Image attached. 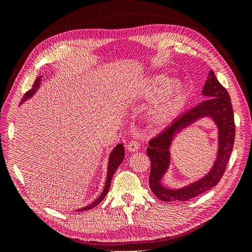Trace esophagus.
<instances>
[{
  "label": "esophagus",
  "mask_w": 252,
  "mask_h": 252,
  "mask_svg": "<svg viewBox=\"0 0 252 252\" xmlns=\"http://www.w3.org/2000/svg\"><path fill=\"white\" fill-rule=\"evenodd\" d=\"M140 148V144H139V142L138 141H134V140H132V141H130L128 143V145H127V150L129 151V152H134V151H138V149Z\"/></svg>",
  "instance_id": "obj_1"
}]
</instances>
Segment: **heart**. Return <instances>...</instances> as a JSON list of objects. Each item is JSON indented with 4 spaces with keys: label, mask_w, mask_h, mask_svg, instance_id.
Returning a JSON list of instances; mask_svg holds the SVG:
<instances>
[{
    "label": "heart",
    "mask_w": 252,
    "mask_h": 252,
    "mask_svg": "<svg viewBox=\"0 0 252 252\" xmlns=\"http://www.w3.org/2000/svg\"><path fill=\"white\" fill-rule=\"evenodd\" d=\"M158 96L149 110V118L156 125H164L181 111L186 102V87L181 80H171L166 74H156L134 91L136 98Z\"/></svg>",
    "instance_id": "heart-1"
}]
</instances>
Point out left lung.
Masks as SVG:
<instances>
[{"label":"left lung","instance_id":"left-lung-1","mask_svg":"<svg viewBox=\"0 0 252 252\" xmlns=\"http://www.w3.org/2000/svg\"><path fill=\"white\" fill-rule=\"evenodd\" d=\"M205 101L186 111L155 139L149 141L147 156L151 162L149 186L154 194L164 202L187 201L216 186L222 179L232 152L235 127L230 96L216 74L209 71L202 90ZM202 118H210L218 128V151L211 170L204 177L181 189H170L161 180L171 162L170 147L174 136L183 128Z\"/></svg>","mask_w":252,"mask_h":252}]
</instances>
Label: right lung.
Returning <instances> with one entry per match:
<instances>
[{"label":"right lung","mask_w":252,"mask_h":252,"mask_svg":"<svg viewBox=\"0 0 252 252\" xmlns=\"http://www.w3.org/2000/svg\"><path fill=\"white\" fill-rule=\"evenodd\" d=\"M41 83H42V75H40V77H37V78L35 79L32 88L30 89V90H28L27 93L25 94V95L23 96L20 105H22L23 103L26 102V101L28 100V98L32 97V96L36 93L37 89H39L40 86H41ZM124 158H125L124 146H123V145H122V144H118L117 146L112 149V151L110 152V155H109V158H108L107 178H106L105 186H104V189H103L102 193H101L100 195H98V197H97V199H96L94 202H93L91 204L85 206V207L78 209L77 211H86V210H89V209H93L94 207H95L96 205H98V204H100V203L104 200V197L106 196V194H107L108 191H109L110 183H111L113 174H114V172H116V170L119 168V166L121 165V163L123 162Z\"/></svg>","instance_id":"add662e5"}]
</instances>
